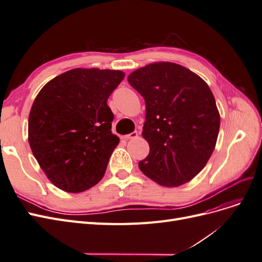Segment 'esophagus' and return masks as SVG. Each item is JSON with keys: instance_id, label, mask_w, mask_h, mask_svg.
<instances>
[{"instance_id": "1", "label": "esophagus", "mask_w": 262, "mask_h": 262, "mask_svg": "<svg viewBox=\"0 0 262 262\" xmlns=\"http://www.w3.org/2000/svg\"><path fill=\"white\" fill-rule=\"evenodd\" d=\"M139 137L138 132H132L130 134H125V136H123V139L124 140H132V139H137Z\"/></svg>"}]
</instances>
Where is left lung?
Listing matches in <instances>:
<instances>
[{
  "mask_svg": "<svg viewBox=\"0 0 262 262\" xmlns=\"http://www.w3.org/2000/svg\"><path fill=\"white\" fill-rule=\"evenodd\" d=\"M145 100L142 131L149 145L139 163L146 177L163 187H178L199 173L215 148L220 113L209 85L172 62H154L128 76Z\"/></svg>",
  "mask_w": 262,
  "mask_h": 262,
  "instance_id": "left-lung-1",
  "label": "left lung"
}]
</instances>
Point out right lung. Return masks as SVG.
<instances>
[{
	"label": "right lung",
	"mask_w": 262,
	"mask_h": 262,
	"mask_svg": "<svg viewBox=\"0 0 262 262\" xmlns=\"http://www.w3.org/2000/svg\"><path fill=\"white\" fill-rule=\"evenodd\" d=\"M119 70L77 68L47 83L30 109L28 142L52 184L78 193L104 177L119 144L112 132L110 94L123 80Z\"/></svg>",
	"instance_id": "right-lung-1"
}]
</instances>
